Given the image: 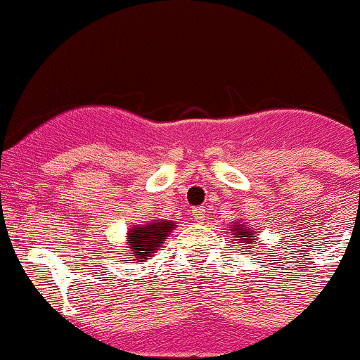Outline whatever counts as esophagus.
Returning <instances> with one entry per match:
<instances>
[{
	"label": "esophagus",
	"mask_w": 360,
	"mask_h": 360,
	"mask_svg": "<svg viewBox=\"0 0 360 360\" xmlns=\"http://www.w3.org/2000/svg\"><path fill=\"white\" fill-rule=\"evenodd\" d=\"M192 217H194L198 222H201V220H205L206 217V208L205 206H195V208H192Z\"/></svg>",
	"instance_id": "esophagus-1"
}]
</instances>
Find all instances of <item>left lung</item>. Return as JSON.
<instances>
[{"label": "left lung", "instance_id": "1", "mask_svg": "<svg viewBox=\"0 0 360 360\" xmlns=\"http://www.w3.org/2000/svg\"><path fill=\"white\" fill-rule=\"evenodd\" d=\"M234 231H236V236L240 238V240L236 241V243L240 245H247V243H252V241L255 240V234L250 233L248 229H245L243 226H234ZM236 247V245H234ZM238 250H241V248H238Z\"/></svg>", "mask_w": 360, "mask_h": 360}]
</instances>
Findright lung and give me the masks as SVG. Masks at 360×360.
I'll return each mask as SVG.
<instances>
[{
	"mask_svg": "<svg viewBox=\"0 0 360 360\" xmlns=\"http://www.w3.org/2000/svg\"><path fill=\"white\" fill-rule=\"evenodd\" d=\"M172 229L173 222H168V220H165V222L155 220V222L147 224V226L133 227L129 236H127L131 254H134V257L138 259L152 257V254L159 250V247L166 240V236L172 233Z\"/></svg>",
	"mask_w": 360,
	"mask_h": 360,
	"instance_id": "right-lung-1",
	"label": "right lung"
}]
</instances>
